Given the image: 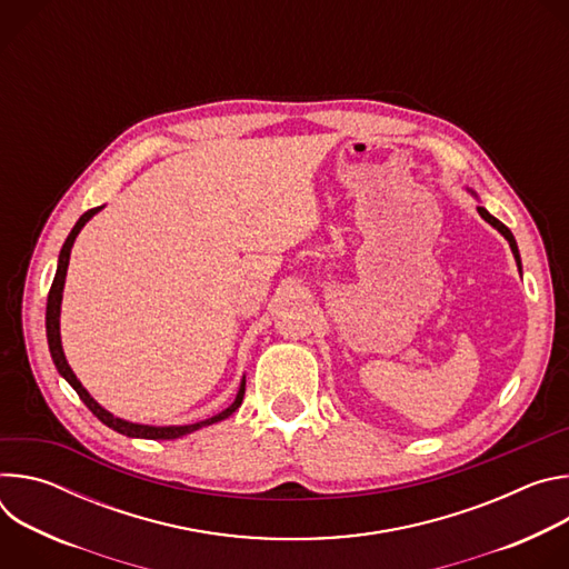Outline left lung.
<instances>
[{
    "label": "left lung",
    "mask_w": 569,
    "mask_h": 569,
    "mask_svg": "<svg viewBox=\"0 0 569 569\" xmlns=\"http://www.w3.org/2000/svg\"><path fill=\"white\" fill-rule=\"evenodd\" d=\"M477 211H479V216L486 220V222H491L507 240H509V246H511V252H513V257H516V261H518V268H520V254H518V246H516V238H513V233H511V229L507 227V224H502L496 216H491L489 211H486L483 207H477Z\"/></svg>",
    "instance_id": "8db88e82"
}]
</instances>
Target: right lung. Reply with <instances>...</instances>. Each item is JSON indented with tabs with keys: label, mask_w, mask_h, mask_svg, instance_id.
Masks as SVG:
<instances>
[{
	"label": "right lung",
	"mask_w": 569,
	"mask_h": 569,
	"mask_svg": "<svg viewBox=\"0 0 569 569\" xmlns=\"http://www.w3.org/2000/svg\"><path fill=\"white\" fill-rule=\"evenodd\" d=\"M99 209H101V207L86 211L83 216L78 218V222L73 224L71 233L67 236L64 246H62V250H60L58 270H56V277H53L51 290H49V299H47V340H49V351H51V358H53V362H56V369H58V371H60V376H62V378H64V380L76 389V393L80 396V400H83V402L88 405L90 412H92L101 423H106L108 428H112V430H117L119 435H126V437H139V439H178V437H184V435H189V432H193V430H200V428H204V426H211V423H218V421H222V419L231 417V415L240 408L242 396H246V382L240 385L236 400L229 405V408H227L224 412H220V415H216V417H211V419H204V421H200V423H193V426L154 428V426L128 423V421H123V419L112 417L108 410H103V408H101V405H99V402H97V400L86 391V387L80 385V382H78V378L73 376L71 367H69V365H67V360H64L62 345H60V301H62V286H64V274H67L69 252H71L73 240H76L78 231L83 229V224H86V222H88V220H90Z\"/></svg>",
	"instance_id": "right-lung-1"
}]
</instances>
